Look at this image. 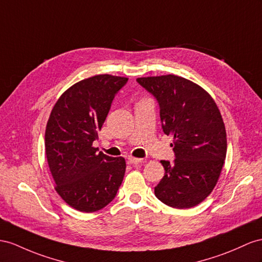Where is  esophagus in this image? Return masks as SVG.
<instances>
[{
  "instance_id": "esophagus-1",
  "label": "esophagus",
  "mask_w": 262,
  "mask_h": 262,
  "mask_svg": "<svg viewBox=\"0 0 262 262\" xmlns=\"http://www.w3.org/2000/svg\"><path fill=\"white\" fill-rule=\"evenodd\" d=\"M142 158H135V157H129L128 158V163L132 164V165H136V164H139V163H143Z\"/></svg>"
}]
</instances>
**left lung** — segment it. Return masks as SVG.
I'll list each match as a JSON object with an SVG mask.
<instances>
[{
    "instance_id": "8db88e82",
    "label": "left lung",
    "mask_w": 262,
    "mask_h": 262,
    "mask_svg": "<svg viewBox=\"0 0 262 262\" xmlns=\"http://www.w3.org/2000/svg\"><path fill=\"white\" fill-rule=\"evenodd\" d=\"M136 80L157 99L163 130L173 137L175 160L160 162L165 176L155 196L178 209L197 206L210 195L226 159L227 135L218 107L204 89L184 77Z\"/></svg>"
}]
</instances>
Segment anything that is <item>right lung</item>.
I'll return each instance as SVG.
<instances>
[{"mask_svg": "<svg viewBox=\"0 0 262 262\" xmlns=\"http://www.w3.org/2000/svg\"><path fill=\"white\" fill-rule=\"evenodd\" d=\"M127 80L108 74L80 80L62 94L51 112L45 130L46 158L55 190L74 209H102L122 185L125 159L98 152L93 143Z\"/></svg>", "mask_w": 262, "mask_h": 262, "instance_id": "1", "label": "right lung"}]
</instances>
